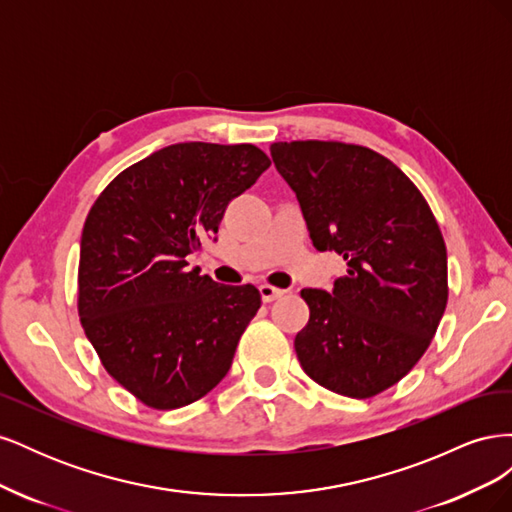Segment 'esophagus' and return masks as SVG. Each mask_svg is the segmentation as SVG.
<instances>
[{"label": "esophagus", "instance_id": "esophagus-1", "mask_svg": "<svg viewBox=\"0 0 512 512\" xmlns=\"http://www.w3.org/2000/svg\"><path fill=\"white\" fill-rule=\"evenodd\" d=\"M282 294H284V290H280V288H273V286H269V284L260 286V297H262V301H265V303H271V301H275V299H280Z\"/></svg>", "mask_w": 512, "mask_h": 512}]
</instances>
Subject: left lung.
Segmentation results:
<instances>
[{"instance_id": "left-lung-1", "label": "left lung", "mask_w": 512, "mask_h": 512, "mask_svg": "<svg viewBox=\"0 0 512 512\" xmlns=\"http://www.w3.org/2000/svg\"><path fill=\"white\" fill-rule=\"evenodd\" d=\"M318 252L344 256L333 290L305 288L294 337L305 374L367 399L418 363L446 309V245L423 194L380 153L337 141L273 143Z\"/></svg>"}]
</instances>
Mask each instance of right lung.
Here are the masks:
<instances>
[{
    "instance_id": "add662e5",
    "label": "right lung",
    "mask_w": 512,
    "mask_h": 512,
    "mask_svg": "<svg viewBox=\"0 0 512 512\" xmlns=\"http://www.w3.org/2000/svg\"><path fill=\"white\" fill-rule=\"evenodd\" d=\"M269 166L254 145H168L119 173L91 207L81 324L104 369L145 406H188L228 374L260 292L213 282L188 269V256Z\"/></svg>"
}]
</instances>
